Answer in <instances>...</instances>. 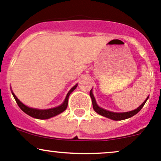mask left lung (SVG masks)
I'll return each mask as SVG.
<instances>
[{
    "mask_svg": "<svg viewBox=\"0 0 161 161\" xmlns=\"http://www.w3.org/2000/svg\"><path fill=\"white\" fill-rule=\"evenodd\" d=\"M89 95H90V97L92 99V106H93V109L98 114L101 115V116H105L106 118H109V119H113V120H123V119H128V118L132 117L134 115H136V113H139L140 111V109L143 107L144 104L146 103L147 100L148 99L149 96H147L146 99L144 100V102L142 103L138 108H136V109L129 112H124V113H115V112H111L109 110H106V109H103V108L100 107V106H98V104L96 103V99L94 97V95L92 93V89L90 90V92H89Z\"/></svg>",
    "mask_w": 161,
    "mask_h": 161,
    "instance_id": "left-lung-1",
    "label": "left lung"
}]
</instances>
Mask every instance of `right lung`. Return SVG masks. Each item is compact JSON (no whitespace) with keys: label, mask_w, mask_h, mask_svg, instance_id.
Segmentation results:
<instances>
[{"label":"right lung","mask_w":161,"mask_h":161,"mask_svg":"<svg viewBox=\"0 0 161 161\" xmlns=\"http://www.w3.org/2000/svg\"><path fill=\"white\" fill-rule=\"evenodd\" d=\"M78 84H76L69 91L66 96H65V99L64 100V102L60 105V106H56V107L54 108H51V109H36V108H31V107H28V106H25L24 103H22L19 99L17 98V96H15L14 93L12 92V95L14 98L15 101L16 103H18V106L20 107V109L22 110L24 113H25L26 114H28V116H31L33 118H36V119H49V118L53 117V116H57V115L60 114L62 113V112H64L66 109L67 106H68V101H69V97L70 96V94L73 92L74 90L76 89L77 87Z\"/></svg>","instance_id":"add662e5"}]
</instances>
